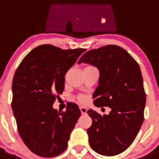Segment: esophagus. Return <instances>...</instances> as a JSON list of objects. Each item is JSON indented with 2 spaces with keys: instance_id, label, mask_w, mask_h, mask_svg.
<instances>
[{
  "instance_id": "obj_1",
  "label": "esophagus",
  "mask_w": 159,
  "mask_h": 159,
  "mask_svg": "<svg viewBox=\"0 0 159 159\" xmlns=\"http://www.w3.org/2000/svg\"><path fill=\"white\" fill-rule=\"evenodd\" d=\"M80 111L83 115H85V114H87V111H88V108L87 107H80Z\"/></svg>"
}]
</instances>
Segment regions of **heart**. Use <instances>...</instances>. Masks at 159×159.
Instances as JSON below:
<instances>
[{"label":"heart","mask_w":159,"mask_h":159,"mask_svg":"<svg viewBox=\"0 0 159 159\" xmlns=\"http://www.w3.org/2000/svg\"><path fill=\"white\" fill-rule=\"evenodd\" d=\"M79 99H80V100L81 102H84V101L86 100V98L84 96H83V95H80V96L79 97Z\"/></svg>","instance_id":"b5f03b06"}]
</instances>
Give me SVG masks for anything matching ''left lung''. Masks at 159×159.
I'll return each mask as SVG.
<instances>
[{
  "mask_svg": "<svg viewBox=\"0 0 159 159\" xmlns=\"http://www.w3.org/2000/svg\"><path fill=\"white\" fill-rule=\"evenodd\" d=\"M81 63L99 71L94 105L111 108L103 116L88 111L92 119L87 130L90 146L105 156L121 154L134 142L144 119L146 93L139 65L125 49L113 44L89 50L80 57Z\"/></svg>",
  "mask_w": 159,
  "mask_h": 159,
  "instance_id": "1",
  "label": "left lung"
}]
</instances>
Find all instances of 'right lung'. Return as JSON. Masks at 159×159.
I'll use <instances>...</instances> for the list:
<instances>
[{"label": "right lung", "mask_w": 159, "mask_h": 159, "mask_svg": "<svg viewBox=\"0 0 159 159\" xmlns=\"http://www.w3.org/2000/svg\"><path fill=\"white\" fill-rule=\"evenodd\" d=\"M85 51L40 45L23 59L14 74L12 108L18 132L26 147L38 156L52 158L67 148L81 111L73 102L63 112L52 105L64 92L66 72Z\"/></svg>", "instance_id": "obj_1"}]
</instances>
